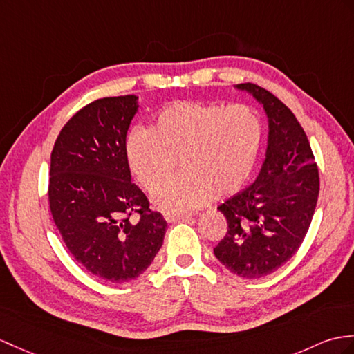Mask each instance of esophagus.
Returning <instances> with one entry per match:
<instances>
[{
  "instance_id": "obj_1",
  "label": "esophagus",
  "mask_w": 354,
  "mask_h": 354,
  "mask_svg": "<svg viewBox=\"0 0 354 354\" xmlns=\"http://www.w3.org/2000/svg\"><path fill=\"white\" fill-rule=\"evenodd\" d=\"M190 217H192V214H174V212H167V214H164V218H166L167 223H175V221L187 220Z\"/></svg>"
}]
</instances>
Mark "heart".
Masks as SVG:
<instances>
[{"label": "heart", "mask_w": 354, "mask_h": 354, "mask_svg": "<svg viewBox=\"0 0 354 354\" xmlns=\"http://www.w3.org/2000/svg\"><path fill=\"white\" fill-rule=\"evenodd\" d=\"M259 114L243 104L180 101L155 114L151 129L125 137L127 166L146 192L158 190L179 157L184 171L155 196L166 211H190L248 184L262 149Z\"/></svg>", "instance_id": "heart-1"}]
</instances>
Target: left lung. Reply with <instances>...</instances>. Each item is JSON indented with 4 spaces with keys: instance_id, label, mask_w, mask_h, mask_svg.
<instances>
[{
    "instance_id": "1",
    "label": "left lung",
    "mask_w": 354,
    "mask_h": 354,
    "mask_svg": "<svg viewBox=\"0 0 354 354\" xmlns=\"http://www.w3.org/2000/svg\"><path fill=\"white\" fill-rule=\"evenodd\" d=\"M234 88L264 109L267 149L257 179L217 208L227 220V232L214 254L231 273L259 279L281 268L305 240L317 207L318 169L288 106L257 84Z\"/></svg>"
}]
</instances>
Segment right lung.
<instances>
[{"label":"right lung","instance_id":"right-lung-1","mask_svg":"<svg viewBox=\"0 0 354 354\" xmlns=\"http://www.w3.org/2000/svg\"><path fill=\"white\" fill-rule=\"evenodd\" d=\"M138 96L104 97L86 105L55 140L49 169V208L66 248L106 282L138 277L161 249L167 223L149 209L127 166L125 137ZM140 214L137 222L129 216Z\"/></svg>","mask_w":354,"mask_h":354}]
</instances>
